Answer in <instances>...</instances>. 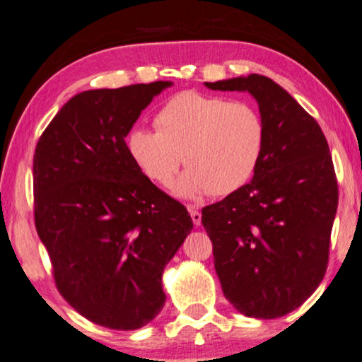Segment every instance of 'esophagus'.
<instances>
[{"mask_svg":"<svg viewBox=\"0 0 362 362\" xmlns=\"http://www.w3.org/2000/svg\"><path fill=\"white\" fill-rule=\"evenodd\" d=\"M187 211H189L192 223H194L196 226H199V224H201V213H199L198 206H192V204H189V206H187Z\"/></svg>","mask_w":362,"mask_h":362,"instance_id":"34e87169","label":"esophagus"}]
</instances>
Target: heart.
<instances>
[{"mask_svg": "<svg viewBox=\"0 0 362 362\" xmlns=\"http://www.w3.org/2000/svg\"><path fill=\"white\" fill-rule=\"evenodd\" d=\"M156 131L134 128L129 156L149 180L170 186L185 163L189 171L177 191L185 196L239 189L256 171L266 144V124L250 101H226L198 91L177 93L154 118Z\"/></svg>", "mask_w": 362, "mask_h": 362, "instance_id": "obj_1", "label": "heart"}]
</instances>
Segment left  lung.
Instances as JSON below:
<instances>
[{"label": "left lung", "instance_id": "8db88e82", "mask_svg": "<svg viewBox=\"0 0 362 362\" xmlns=\"http://www.w3.org/2000/svg\"><path fill=\"white\" fill-rule=\"evenodd\" d=\"M204 84L251 93L266 124L252 180L203 208L216 274L239 313L284 316L316 291L329 261L337 180L326 136L273 79L250 74Z\"/></svg>", "mask_w": 362, "mask_h": 362}]
</instances>
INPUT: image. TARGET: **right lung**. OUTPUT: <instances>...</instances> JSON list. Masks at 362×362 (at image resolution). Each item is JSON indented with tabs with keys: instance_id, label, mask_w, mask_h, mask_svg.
<instances>
[{
	"instance_id": "add662e5",
	"label": "right lung",
	"mask_w": 362,
	"mask_h": 362,
	"mask_svg": "<svg viewBox=\"0 0 362 362\" xmlns=\"http://www.w3.org/2000/svg\"><path fill=\"white\" fill-rule=\"evenodd\" d=\"M170 81L71 98L33 158L37 236L69 306L110 329L148 325L166 301L164 266L192 229L185 206L154 186L124 138Z\"/></svg>"
}]
</instances>
